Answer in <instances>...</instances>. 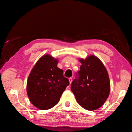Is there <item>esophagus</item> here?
<instances>
[{
  "label": "esophagus",
  "instance_id": "esophagus-1",
  "mask_svg": "<svg viewBox=\"0 0 132 132\" xmlns=\"http://www.w3.org/2000/svg\"><path fill=\"white\" fill-rule=\"evenodd\" d=\"M69 82H70V84L71 82H72V81H73V78L71 77H70L69 78Z\"/></svg>",
  "mask_w": 132,
  "mask_h": 132
}]
</instances>
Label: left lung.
<instances>
[{"mask_svg": "<svg viewBox=\"0 0 132 132\" xmlns=\"http://www.w3.org/2000/svg\"><path fill=\"white\" fill-rule=\"evenodd\" d=\"M80 70L71 84V90L80 106L87 110L101 107L109 97L110 82L109 74L101 61L91 55L80 59Z\"/></svg>", "mask_w": 132, "mask_h": 132, "instance_id": "obj_1", "label": "left lung"}]
</instances>
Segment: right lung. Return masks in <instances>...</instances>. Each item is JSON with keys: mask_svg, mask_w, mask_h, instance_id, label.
<instances>
[{"mask_svg": "<svg viewBox=\"0 0 132 132\" xmlns=\"http://www.w3.org/2000/svg\"><path fill=\"white\" fill-rule=\"evenodd\" d=\"M57 64L58 60L45 55L37 62L29 76L26 88L29 99L40 110L55 106L69 85V80Z\"/></svg>", "mask_w": 132, "mask_h": 132, "instance_id": "right-lung-1", "label": "right lung"}]
</instances>
